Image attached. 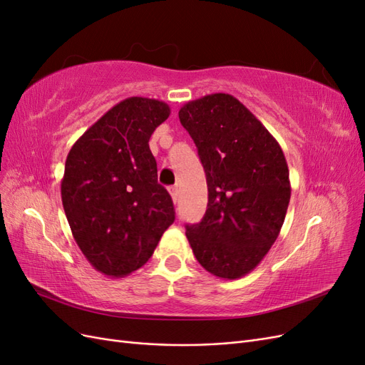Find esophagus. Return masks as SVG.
<instances>
[{"mask_svg":"<svg viewBox=\"0 0 365 365\" xmlns=\"http://www.w3.org/2000/svg\"><path fill=\"white\" fill-rule=\"evenodd\" d=\"M169 192H170V195H172V200H173V202L178 201V196H180L178 185H172V187H169Z\"/></svg>","mask_w":365,"mask_h":365,"instance_id":"1","label":"esophagus"}]
</instances>
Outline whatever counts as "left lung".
I'll return each mask as SVG.
<instances>
[{"label": "left lung", "instance_id": "8db88e82", "mask_svg": "<svg viewBox=\"0 0 365 365\" xmlns=\"http://www.w3.org/2000/svg\"><path fill=\"white\" fill-rule=\"evenodd\" d=\"M178 115L197 148L208 187L207 212L200 224L185 225V236L204 269L239 279L279 237L291 200L288 163L277 140L233 96H204Z\"/></svg>", "mask_w": 365, "mask_h": 365}]
</instances>
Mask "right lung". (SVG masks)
<instances>
[{
	"label": "right lung",
	"instance_id": "add662e5",
	"mask_svg": "<svg viewBox=\"0 0 365 365\" xmlns=\"http://www.w3.org/2000/svg\"><path fill=\"white\" fill-rule=\"evenodd\" d=\"M169 115L161 101L125 98L85 130L65 161L61 195L73 237L108 277L141 268L175 220L149 149L153 130Z\"/></svg>",
	"mask_w": 365,
	"mask_h": 365
}]
</instances>
